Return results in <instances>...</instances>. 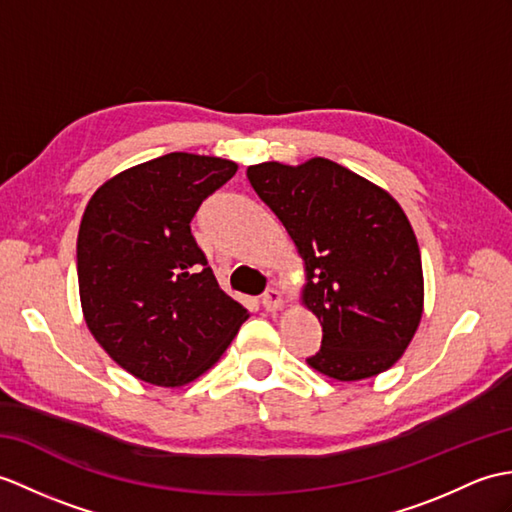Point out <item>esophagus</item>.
<instances>
[{
  "label": "esophagus",
  "instance_id": "esophagus-1",
  "mask_svg": "<svg viewBox=\"0 0 512 512\" xmlns=\"http://www.w3.org/2000/svg\"><path fill=\"white\" fill-rule=\"evenodd\" d=\"M261 303H264L268 312H279V310H283V305H285L283 292L279 288H270L264 296H261Z\"/></svg>",
  "mask_w": 512,
  "mask_h": 512
}]
</instances>
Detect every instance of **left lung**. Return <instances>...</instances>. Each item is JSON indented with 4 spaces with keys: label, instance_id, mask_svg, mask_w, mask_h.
I'll use <instances>...</instances> for the list:
<instances>
[{
    "label": "left lung",
    "instance_id": "8db88e82",
    "mask_svg": "<svg viewBox=\"0 0 512 512\" xmlns=\"http://www.w3.org/2000/svg\"><path fill=\"white\" fill-rule=\"evenodd\" d=\"M246 176L303 259L301 303L323 325L307 364L338 382L388 371L423 316L421 251L399 202L323 157L248 165Z\"/></svg>",
    "mask_w": 512,
    "mask_h": 512
}]
</instances>
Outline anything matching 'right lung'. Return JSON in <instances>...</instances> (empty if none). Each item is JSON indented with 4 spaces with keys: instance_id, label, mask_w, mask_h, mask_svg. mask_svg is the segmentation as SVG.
Wrapping results in <instances>:
<instances>
[{
    "instance_id": "1",
    "label": "right lung",
    "mask_w": 512,
    "mask_h": 512,
    "mask_svg": "<svg viewBox=\"0 0 512 512\" xmlns=\"http://www.w3.org/2000/svg\"><path fill=\"white\" fill-rule=\"evenodd\" d=\"M237 163L170 152L95 189L78 231L85 323L113 362L174 388L220 360L248 318L220 290L189 222Z\"/></svg>"
}]
</instances>
